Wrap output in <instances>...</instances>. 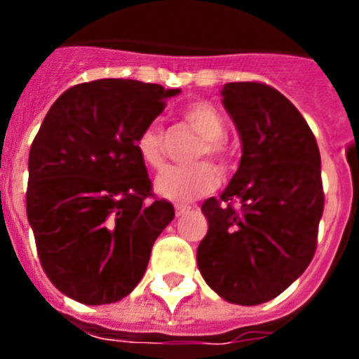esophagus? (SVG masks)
<instances>
[{"mask_svg": "<svg viewBox=\"0 0 359 359\" xmlns=\"http://www.w3.org/2000/svg\"><path fill=\"white\" fill-rule=\"evenodd\" d=\"M188 210H190L188 205H179V203L175 205V216H182V214L188 212Z\"/></svg>", "mask_w": 359, "mask_h": 359, "instance_id": "34e87169", "label": "esophagus"}]
</instances>
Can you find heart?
Returning a JSON list of instances; mask_svg holds the SVG:
<instances>
[{"instance_id": "1", "label": "heart", "mask_w": 359, "mask_h": 359, "mask_svg": "<svg viewBox=\"0 0 359 359\" xmlns=\"http://www.w3.org/2000/svg\"><path fill=\"white\" fill-rule=\"evenodd\" d=\"M182 117L197 134L203 137L199 156L208 154L219 163L227 162L229 149L224 140L225 119L219 109L210 102H191L182 111ZM135 151L141 162L152 169L163 163V130L152 123L141 130L135 137ZM218 186V175L210 163L201 162L196 165H171L165 168L154 180V190L160 197L175 203L194 201Z\"/></svg>"}]
</instances>
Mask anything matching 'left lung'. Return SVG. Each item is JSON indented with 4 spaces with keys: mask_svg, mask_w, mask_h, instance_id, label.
Wrapping results in <instances>:
<instances>
[{
    "mask_svg": "<svg viewBox=\"0 0 359 359\" xmlns=\"http://www.w3.org/2000/svg\"><path fill=\"white\" fill-rule=\"evenodd\" d=\"M222 97L242 158L219 199L203 203L208 231L197 266L224 300L259 306L300 278L315 255L324 210L320 152L306 119L273 87L235 81ZM222 201H238L239 210Z\"/></svg>",
    "mask_w": 359,
    "mask_h": 359,
    "instance_id": "8db88e82",
    "label": "left lung"
}]
</instances>
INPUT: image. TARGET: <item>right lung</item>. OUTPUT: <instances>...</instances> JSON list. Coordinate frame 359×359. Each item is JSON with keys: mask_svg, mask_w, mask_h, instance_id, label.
<instances>
[{"mask_svg": "<svg viewBox=\"0 0 359 359\" xmlns=\"http://www.w3.org/2000/svg\"><path fill=\"white\" fill-rule=\"evenodd\" d=\"M180 89L135 80L70 87L53 102L29 151L27 219L48 279L87 306L130 294L154 240L175 218L152 197L135 137Z\"/></svg>", "mask_w": 359, "mask_h": 359, "instance_id": "right-lung-1", "label": "right lung"}]
</instances>
